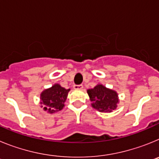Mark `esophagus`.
Masks as SVG:
<instances>
[{
    "label": "esophagus",
    "mask_w": 159,
    "mask_h": 159,
    "mask_svg": "<svg viewBox=\"0 0 159 159\" xmlns=\"http://www.w3.org/2000/svg\"><path fill=\"white\" fill-rule=\"evenodd\" d=\"M73 88H75V89H82L83 85H82V84H79V85H77V84H75V85L73 86Z\"/></svg>",
    "instance_id": "1"
}]
</instances>
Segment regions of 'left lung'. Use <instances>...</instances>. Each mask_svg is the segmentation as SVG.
Returning <instances> with one entry per match:
<instances>
[{
  "mask_svg": "<svg viewBox=\"0 0 159 159\" xmlns=\"http://www.w3.org/2000/svg\"><path fill=\"white\" fill-rule=\"evenodd\" d=\"M92 101V106L101 112H111L117 107L118 95L115 91L98 84L92 89L88 90Z\"/></svg>",
  "mask_w": 159,
  "mask_h": 159,
  "instance_id": "obj_1",
  "label": "left lung"
}]
</instances>
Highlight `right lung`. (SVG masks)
Listing matches in <instances>:
<instances>
[{"label":"right lung","instance_id":"right-lung-1","mask_svg":"<svg viewBox=\"0 0 159 159\" xmlns=\"http://www.w3.org/2000/svg\"><path fill=\"white\" fill-rule=\"evenodd\" d=\"M69 91L70 89H65L60 84H55L51 88L43 91L40 95L41 104L44 106L43 109L49 113L62 110Z\"/></svg>","mask_w":159,"mask_h":159}]
</instances>
